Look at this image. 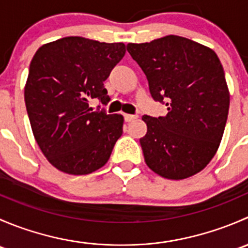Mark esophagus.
<instances>
[{
  "label": "esophagus",
  "instance_id": "1",
  "mask_svg": "<svg viewBox=\"0 0 248 248\" xmlns=\"http://www.w3.org/2000/svg\"><path fill=\"white\" fill-rule=\"evenodd\" d=\"M124 121L126 122H131V121H133V120H136L137 117V115H129V114H124Z\"/></svg>",
  "mask_w": 248,
  "mask_h": 248
}]
</instances>
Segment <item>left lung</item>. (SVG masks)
Listing matches in <instances>:
<instances>
[{
    "instance_id": "obj_1",
    "label": "left lung",
    "mask_w": 248,
    "mask_h": 248,
    "mask_svg": "<svg viewBox=\"0 0 248 248\" xmlns=\"http://www.w3.org/2000/svg\"><path fill=\"white\" fill-rule=\"evenodd\" d=\"M127 51L146 76L152 98L168 107L166 116H142L145 162L166 179L197 174L216 154L228 117L229 92L216 52L174 34L129 43Z\"/></svg>"
}]
</instances>
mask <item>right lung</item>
<instances>
[{
  "label": "right lung",
  "instance_id": "1",
  "mask_svg": "<svg viewBox=\"0 0 248 248\" xmlns=\"http://www.w3.org/2000/svg\"><path fill=\"white\" fill-rule=\"evenodd\" d=\"M124 52V43L64 37L34 54L25 103L37 144L59 170L85 175L108 162L124 117L93 110L89 101L109 103L104 81Z\"/></svg>",
  "mask_w": 248,
  "mask_h": 248
}]
</instances>
